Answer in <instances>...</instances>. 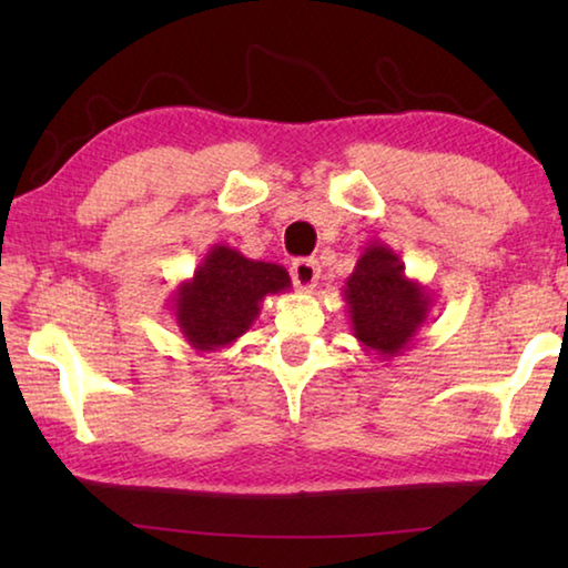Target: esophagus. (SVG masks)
Segmentation results:
<instances>
[{
	"label": "esophagus",
	"instance_id": "34e87169",
	"mask_svg": "<svg viewBox=\"0 0 568 568\" xmlns=\"http://www.w3.org/2000/svg\"><path fill=\"white\" fill-rule=\"evenodd\" d=\"M291 275L297 291H313V287L318 285L321 265L318 261H295L291 267Z\"/></svg>",
	"mask_w": 568,
	"mask_h": 568
}]
</instances>
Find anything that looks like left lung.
<instances>
[{"label":"left lung","instance_id":"1","mask_svg":"<svg viewBox=\"0 0 568 568\" xmlns=\"http://www.w3.org/2000/svg\"><path fill=\"white\" fill-rule=\"evenodd\" d=\"M353 335L363 351L381 358H396L426 325L434 293L410 281L398 253L371 240L341 287Z\"/></svg>","mask_w":568,"mask_h":568}]
</instances>
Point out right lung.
I'll list each match as a JSON object with an SVG mask.
<instances>
[{"mask_svg": "<svg viewBox=\"0 0 568 568\" xmlns=\"http://www.w3.org/2000/svg\"><path fill=\"white\" fill-rule=\"evenodd\" d=\"M291 287L283 265L250 261L240 250L217 243L205 253L195 273L170 297L178 331L197 353L233 345L261 315L267 295Z\"/></svg>", "mask_w": 568, "mask_h": 568, "instance_id": "obj_1", "label": "right lung"}]
</instances>
